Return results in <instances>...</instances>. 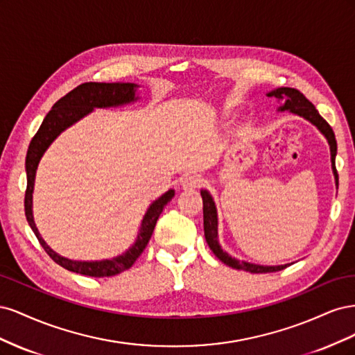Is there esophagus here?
Segmentation results:
<instances>
[{"label": "esophagus", "mask_w": 355, "mask_h": 355, "mask_svg": "<svg viewBox=\"0 0 355 355\" xmlns=\"http://www.w3.org/2000/svg\"><path fill=\"white\" fill-rule=\"evenodd\" d=\"M202 184V179L198 175H187L185 178H182L180 185L184 189H196Z\"/></svg>", "instance_id": "1"}]
</instances>
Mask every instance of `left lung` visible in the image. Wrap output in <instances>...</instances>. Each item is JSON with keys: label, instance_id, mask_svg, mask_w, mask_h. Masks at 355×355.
<instances>
[{"label": "left lung", "instance_id": "1", "mask_svg": "<svg viewBox=\"0 0 355 355\" xmlns=\"http://www.w3.org/2000/svg\"><path fill=\"white\" fill-rule=\"evenodd\" d=\"M268 98H274L278 99L282 105L278 106L277 111L278 112H284L288 111L292 114H296L299 116L305 118L306 121H309L313 125L318 128V132L323 135L327 139V144L330 146V161H331V170H333V176H335V182L338 187V171L335 166V159H336V153H338V145H336V139L335 133H333L331 127L327 124L323 116L318 114L315 110V106L311 103L305 96L300 93L296 89H290V87H278L270 93H266ZM201 198H202V218H204V237H206V241L210 247V250L216 254L219 261H222L225 265H228L234 270H241L247 271L252 274H262V272H275V271H282L284 268L292 263H284V265H257L247 261H239L225 252L220 244H219V235H218V210H216V204L213 201V197L210 196V192L207 189H201Z\"/></svg>", "mask_w": 355, "mask_h": 355}]
</instances>
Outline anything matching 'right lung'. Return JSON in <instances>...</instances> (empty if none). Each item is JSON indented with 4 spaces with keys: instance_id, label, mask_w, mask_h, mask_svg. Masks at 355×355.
I'll return each mask as SVG.
<instances>
[{
    "instance_id": "add662e5",
    "label": "right lung",
    "mask_w": 355,
    "mask_h": 355,
    "mask_svg": "<svg viewBox=\"0 0 355 355\" xmlns=\"http://www.w3.org/2000/svg\"><path fill=\"white\" fill-rule=\"evenodd\" d=\"M139 85L135 83H84L71 90L67 96L59 99L50 112L42 120L37 135L32 137L26 153V192H25V214L31 230L34 231L40 244L44 247L47 254L58 265L65 270L89 275V277H112L130 268L139 256L142 254L145 247L154 232L155 223L163 211L166 204L175 197V189H168L166 194L149 204V207L142 219L141 228L137 231L135 243L128 249L111 259L102 261H73L65 256H60L42 240L32 214V194H34L35 175L40 161L56 141V137L65 132L68 127L73 125L93 112L94 108H116L139 101Z\"/></svg>"
}]
</instances>
